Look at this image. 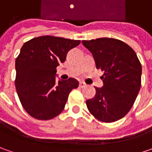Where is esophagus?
Masks as SVG:
<instances>
[{"instance_id": "1", "label": "esophagus", "mask_w": 152, "mask_h": 152, "mask_svg": "<svg viewBox=\"0 0 152 152\" xmlns=\"http://www.w3.org/2000/svg\"><path fill=\"white\" fill-rule=\"evenodd\" d=\"M85 86H86V85H85L84 82H82V81H81V82H79V87H80V88H84V87H85Z\"/></svg>"}]
</instances>
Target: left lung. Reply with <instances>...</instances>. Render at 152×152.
<instances>
[{
  "instance_id": "obj_1",
  "label": "left lung",
  "mask_w": 152,
  "mask_h": 152,
  "mask_svg": "<svg viewBox=\"0 0 152 152\" xmlns=\"http://www.w3.org/2000/svg\"><path fill=\"white\" fill-rule=\"evenodd\" d=\"M91 51L97 69L104 72L103 86L86 101L96 118L113 123L123 118L133 107L141 86V64L134 50L119 39L99 38L83 40Z\"/></svg>"
}]
</instances>
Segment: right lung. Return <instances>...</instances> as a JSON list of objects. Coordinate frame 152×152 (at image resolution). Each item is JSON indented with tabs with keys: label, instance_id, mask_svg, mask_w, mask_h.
Returning <instances> with one entry per match:
<instances>
[{
	"label": "right lung",
	"instance_id": "right-lung-1",
	"mask_svg": "<svg viewBox=\"0 0 152 152\" xmlns=\"http://www.w3.org/2000/svg\"><path fill=\"white\" fill-rule=\"evenodd\" d=\"M80 40L50 35L25 42L16 59L15 86L21 104L31 117L49 120L61 113L69 93L79 86L73 78L56 81V67Z\"/></svg>",
	"mask_w": 152,
	"mask_h": 152
}]
</instances>
